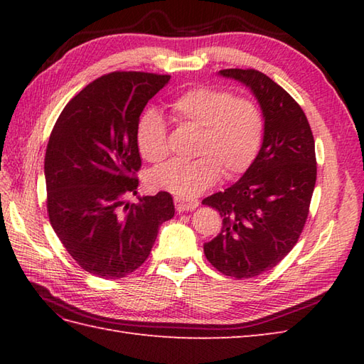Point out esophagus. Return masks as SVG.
Listing matches in <instances>:
<instances>
[{"mask_svg": "<svg viewBox=\"0 0 364 364\" xmlns=\"http://www.w3.org/2000/svg\"><path fill=\"white\" fill-rule=\"evenodd\" d=\"M198 206V200H188L181 197H175V208L176 211L184 213V211H192Z\"/></svg>", "mask_w": 364, "mask_h": 364, "instance_id": "obj_1", "label": "esophagus"}]
</instances>
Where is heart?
<instances>
[{
  "mask_svg": "<svg viewBox=\"0 0 364 364\" xmlns=\"http://www.w3.org/2000/svg\"><path fill=\"white\" fill-rule=\"evenodd\" d=\"M170 109L181 123L200 128L196 144L198 158L172 161L153 170L150 186L181 198H192L211 188L223 175L233 178L247 172L264 141L266 120L261 106L250 97H235L231 90L198 86L178 95ZM136 142L141 156L161 162L168 154L164 117L153 107L137 122Z\"/></svg>",
  "mask_w": 364,
  "mask_h": 364,
  "instance_id": "1",
  "label": "heart"
}]
</instances>
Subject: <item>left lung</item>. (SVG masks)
<instances>
[{
    "instance_id": "obj_1",
    "label": "left lung",
    "mask_w": 364,
    "mask_h": 364,
    "mask_svg": "<svg viewBox=\"0 0 364 364\" xmlns=\"http://www.w3.org/2000/svg\"><path fill=\"white\" fill-rule=\"evenodd\" d=\"M220 76L249 87L264 114V141L252 167L223 192L206 197L222 231L203 245L223 275L252 278L275 267L297 244L316 184L314 137L299 103L253 68H225Z\"/></svg>"
}]
</instances>
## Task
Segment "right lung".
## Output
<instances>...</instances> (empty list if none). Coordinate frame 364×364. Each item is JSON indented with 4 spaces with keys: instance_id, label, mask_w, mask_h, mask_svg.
<instances>
[{
    "instance_id": "1",
    "label": "right lung",
    "mask_w": 364,
    "mask_h": 364,
    "mask_svg": "<svg viewBox=\"0 0 364 364\" xmlns=\"http://www.w3.org/2000/svg\"><path fill=\"white\" fill-rule=\"evenodd\" d=\"M168 75L112 72L67 103L45 153L46 210L70 257L106 280H117L149 258L162 222L173 218V198L161 191L139 203L141 154L136 128L149 100Z\"/></svg>"
}]
</instances>
